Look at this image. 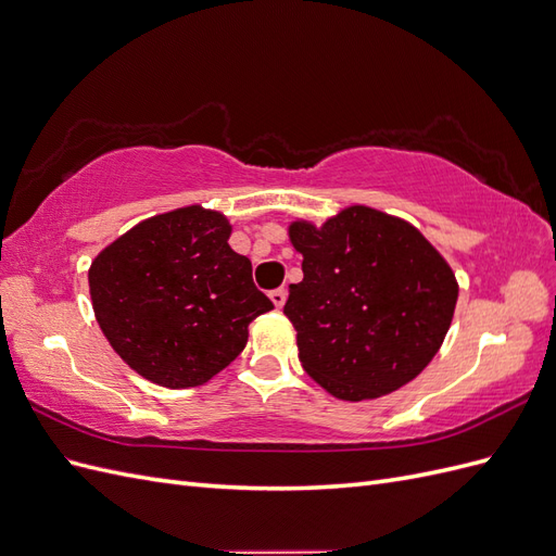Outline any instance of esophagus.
<instances>
[{"label":"esophagus","mask_w":556,"mask_h":556,"mask_svg":"<svg viewBox=\"0 0 556 556\" xmlns=\"http://www.w3.org/2000/svg\"><path fill=\"white\" fill-rule=\"evenodd\" d=\"M268 296H271V301H274V306H276V308H282V306H285V301H288V290H285V288H278V290H274V292L268 294Z\"/></svg>","instance_id":"1"}]
</instances>
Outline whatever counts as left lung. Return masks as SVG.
Returning a JSON list of instances; mask_svg holds the SVG:
<instances>
[{
	"label": "left lung",
	"instance_id": "1",
	"mask_svg": "<svg viewBox=\"0 0 556 556\" xmlns=\"http://www.w3.org/2000/svg\"><path fill=\"white\" fill-rule=\"evenodd\" d=\"M304 280L285 315L304 371L343 401L396 392L441 350L457 306L450 264L401 217L348 206L315 227L294 220Z\"/></svg>",
	"mask_w": 556,
	"mask_h": 556
}]
</instances>
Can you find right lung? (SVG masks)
<instances>
[{"instance_id": "right-lung-1", "label": "right lung", "mask_w": 556, "mask_h": 556, "mask_svg": "<svg viewBox=\"0 0 556 556\" xmlns=\"http://www.w3.org/2000/svg\"><path fill=\"white\" fill-rule=\"evenodd\" d=\"M229 233L223 213L194 204L148 217L94 257L97 323L146 380L169 390L208 382L241 355L252 319L274 308Z\"/></svg>"}]
</instances>
